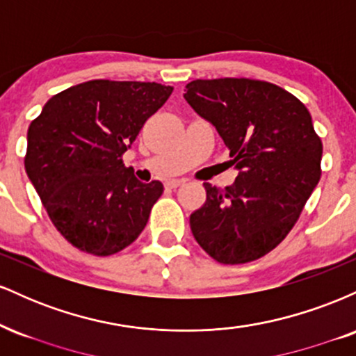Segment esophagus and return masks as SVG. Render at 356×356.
<instances>
[{"instance_id": "esophagus-1", "label": "esophagus", "mask_w": 356, "mask_h": 356, "mask_svg": "<svg viewBox=\"0 0 356 356\" xmlns=\"http://www.w3.org/2000/svg\"><path fill=\"white\" fill-rule=\"evenodd\" d=\"M184 181H181V179H175V181H169L167 182V187H170V189H177V187H181V186H184Z\"/></svg>"}]
</instances>
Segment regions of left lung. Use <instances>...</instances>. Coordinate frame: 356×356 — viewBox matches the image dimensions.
Wrapping results in <instances>:
<instances>
[{
    "label": "left lung",
    "mask_w": 356,
    "mask_h": 356,
    "mask_svg": "<svg viewBox=\"0 0 356 356\" xmlns=\"http://www.w3.org/2000/svg\"><path fill=\"white\" fill-rule=\"evenodd\" d=\"M186 88L184 99L218 129L239 170L226 189L204 182L207 201L191 216L192 234L218 263L259 259L295 227L321 177L312 115L264 80H194Z\"/></svg>",
    "instance_id": "left-lung-1"
}]
</instances>
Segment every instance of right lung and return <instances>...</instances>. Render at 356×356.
<instances>
[{
    "instance_id": "add662e5",
    "label": "right lung",
    "mask_w": 356,
    "mask_h": 356,
    "mask_svg": "<svg viewBox=\"0 0 356 356\" xmlns=\"http://www.w3.org/2000/svg\"><path fill=\"white\" fill-rule=\"evenodd\" d=\"M172 90L155 81L90 80L53 95L31 120L24 169L72 246L112 256L144 231L164 186L137 181L124 154Z\"/></svg>"
}]
</instances>
